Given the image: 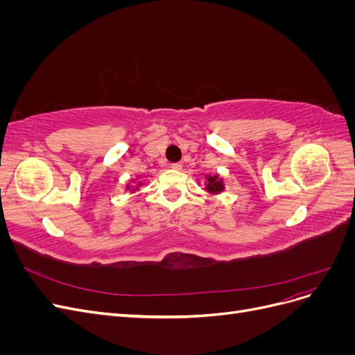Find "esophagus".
I'll use <instances>...</instances> for the list:
<instances>
[{
    "instance_id": "34e87169",
    "label": "esophagus",
    "mask_w": 355,
    "mask_h": 355,
    "mask_svg": "<svg viewBox=\"0 0 355 355\" xmlns=\"http://www.w3.org/2000/svg\"><path fill=\"white\" fill-rule=\"evenodd\" d=\"M170 167L173 168V170H180L182 167H184V164H182L180 161H178V163H171V164H170Z\"/></svg>"
}]
</instances>
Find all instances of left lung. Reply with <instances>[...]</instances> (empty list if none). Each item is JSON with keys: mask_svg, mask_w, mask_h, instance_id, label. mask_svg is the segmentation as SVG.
<instances>
[{"mask_svg": "<svg viewBox=\"0 0 355 355\" xmlns=\"http://www.w3.org/2000/svg\"><path fill=\"white\" fill-rule=\"evenodd\" d=\"M222 189H223V184L218 176H207V191L220 192Z\"/></svg>", "mask_w": 355, "mask_h": 355, "instance_id": "left-lung-1", "label": "left lung"}]
</instances>
